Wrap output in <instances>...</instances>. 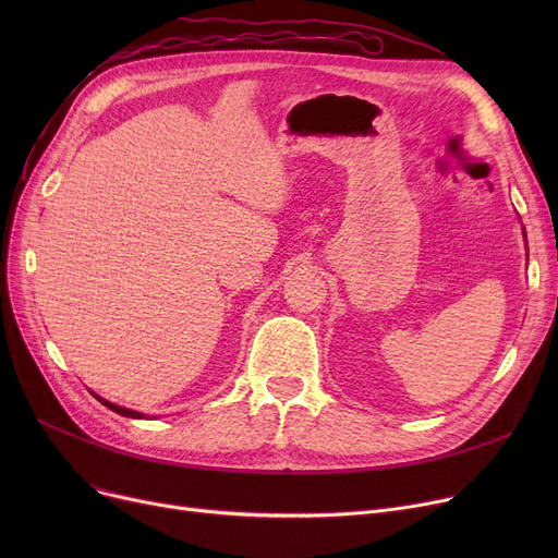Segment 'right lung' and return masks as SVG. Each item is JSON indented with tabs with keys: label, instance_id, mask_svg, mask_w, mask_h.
<instances>
[{
	"label": "right lung",
	"instance_id": "add662e5",
	"mask_svg": "<svg viewBox=\"0 0 558 558\" xmlns=\"http://www.w3.org/2000/svg\"><path fill=\"white\" fill-rule=\"evenodd\" d=\"M104 407H108L110 412H114V414H120V416H129V418H144L146 414H142V412H133V409H126V407H120V404H114V402H110V400H106V398H101V396H97V393H93Z\"/></svg>",
	"mask_w": 558,
	"mask_h": 558
}]
</instances>
